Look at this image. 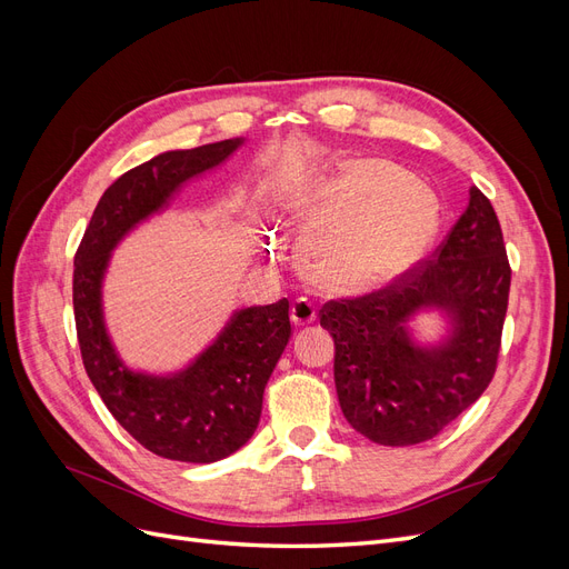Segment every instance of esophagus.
Wrapping results in <instances>:
<instances>
[{
  "label": "esophagus",
  "mask_w": 569,
  "mask_h": 569,
  "mask_svg": "<svg viewBox=\"0 0 569 569\" xmlns=\"http://www.w3.org/2000/svg\"><path fill=\"white\" fill-rule=\"evenodd\" d=\"M291 322H295L297 327H303V325H311L316 320V306L308 301V299H297L295 303H291Z\"/></svg>",
  "instance_id": "obj_1"
}]
</instances>
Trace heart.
I'll list each match as a JSON object with an SVG mask.
<instances>
[{"label": "heart", "instance_id": "obj_1", "mask_svg": "<svg viewBox=\"0 0 569 569\" xmlns=\"http://www.w3.org/2000/svg\"><path fill=\"white\" fill-rule=\"evenodd\" d=\"M301 266L318 287L356 295L410 266L437 228L425 184L380 159H347L322 173L297 209Z\"/></svg>", "mask_w": 569, "mask_h": 569}]
</instances>
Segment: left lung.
Here are the masks:
<instances>
[{
	"instance_id": "1",
	"label": "left lung",
	"mask_w": 569,
	"mask_h": 569,
	"mask_svg": "<svg viewBox=\"0 0 569 569\" xmlns=\"http://www.w3.org/2000/svg\"><path fill=\"white\" fill-rule=\"evenodd\" d=\"M510 263L491 201L470 203L432 258L366 297L327 301L320 325L335 339L343 418L382 446L437 437L493 380L508 311ZM422 307L450 316L452 332L420 348L405 322Z\"/></svg>"
}]
</instances>
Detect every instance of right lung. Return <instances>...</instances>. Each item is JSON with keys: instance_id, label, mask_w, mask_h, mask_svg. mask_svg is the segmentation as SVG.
<instances>
[{"instance_id": "1", "label": "right lung", "mask_w": 569, "mask_h": 569, "mask_svg": "<svg viewBox=\"0 0 569 569\" xmlns=\"http://www.w3.org/2000/svg\"><path fill=\"white\" fill-rule=\"evenodd\" d=\"M222 140L166 151L120 176L101 194L76 251L73 311L84 370L111 416L147 451L168 460L216 462L251 439L263 391L291 337L289 301L237 311L192 366L153 377L118 358L101 311V280L113 247L137 222L168 206L178 189L242 144Z\"/></svg>"}]
</instances>
